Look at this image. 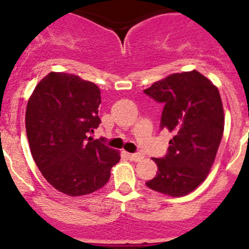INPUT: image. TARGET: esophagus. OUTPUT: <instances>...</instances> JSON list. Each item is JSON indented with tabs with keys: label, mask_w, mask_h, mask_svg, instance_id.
Segmentation results:
<instances>
[{
	"label": "esophagus",
	"mask_w": 249,
	"mask_h": 249,
	"mask_svg": "<svg viewBox=\"0 0 249 249\" xmlns=\"http://www.w3.org/2000/svg\"><path fill=\"white\" fill-rule=\"evenodd\" d=\"M131 160H135V162H139L141 160H143V155L142 154H127Z\"/></svg>",
	"instance_id": "34e87169"
}]
</instances>
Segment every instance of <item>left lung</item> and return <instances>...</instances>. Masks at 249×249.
<instances>
[{
	"mask_svg": "<svg viewBox=\"0 0 249 249\" xmlns=\"http://www.w3.org/2000/svg\"><path fill=\"white\" fill-rule=\"evenodd\" d=\"M164 105L160 130L174 133L164 157L154 158L156 176L145 184L169 196H184L206 179L225 127L222 102L215 85L197 71L175 73L144 89Z\"/></svg>",
	"mask_w": 249,
	"mask_h": 249,
	"instance_id": "left-lung-1",
	"label": "left lung"
}]
</instances>
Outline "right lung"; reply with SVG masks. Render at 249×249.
<instances>
[{"label":"right lung","instance_id":"1","mask_svg":"<svg viewBox=\"0 0 249 249\" xmlns=\"http://www.w3.org/2000/svg\"><path fill=\"white\" fill-rule=\"evenodd\" d=\"M100 89L78 75L52 72L36 85L26 131L37 168L56 190L81 196L100 189L119 162L117 150L89 137L102 123Z\"/></svg>","mask_w":249,"mask_h":249}]
</instances>
